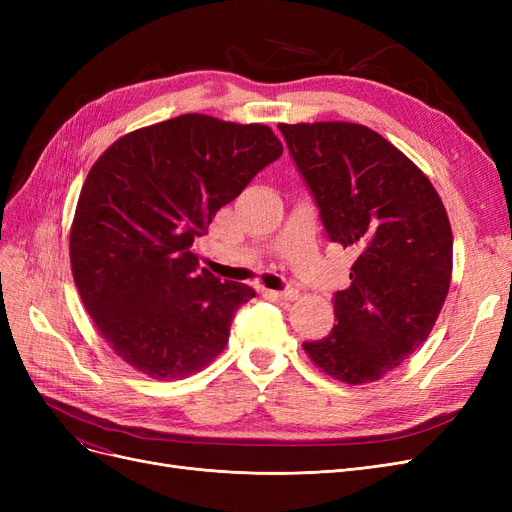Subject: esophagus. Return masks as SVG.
<instances>
[{
  "instance_id": "obj_1",
  "label": "esophagus",
  "mask_w": 512,
  "mask_h": 512,
  "mask_svg": "<svg viewBox=\"0 0 512 512\" xmlns=\"http://www.w3.org/2000/svg\"><path fill=\"white\" fill-rule=\"evenodd\" d=\"M277 299H282V301H292V299H297L299 297V290L297 288H284V290H277V292H273Z\"/></svg>"
}]
</instances>
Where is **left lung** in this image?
Segmentation results:
<instances>
[{"label": "left lung", "mask_w": 512, "mask_h": 512, "mask_svg": "<svg viewBox=\"0 0 512 512\" xmlns=\"http://www.w3.org/2000/svg\"><path fill=\"white\" fill-rule=\"evenodd\" d=\"M333 243L359 254L335 292L327 337L303 348L346 384L380 380L414 354L451 286L453 232L431 181L384 136L359 123H280Z\"/></svg>", "instance_id": "1"}]
</instances>
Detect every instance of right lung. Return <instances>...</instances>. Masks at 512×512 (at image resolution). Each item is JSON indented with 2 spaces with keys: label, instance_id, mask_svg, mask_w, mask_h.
I'll return each mask as SVG.
<instances>
[{
  "label": "right lung",
  "instance_id": "obj_1",
  "mask_svg": "<svg viewBox=\"0 0 512 512\" xmlns=\"http://www.w3.org/2000/svg\"><path fill=\"white\" fill-rule=\"evenodd\" d=\"M282 143L260 123L181 115L130 132L91 166L70 230L87 314L117 356L149 378L209 365L256 292L198 269L194 239Z\"/></svg>",
  "mask_w": 512,
  "mask_h": 512
}]
</instances>
